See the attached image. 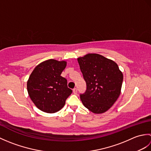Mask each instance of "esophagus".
<instances>
[{
	"label": "esophagus",
	"instance_id": "esophagus-1",
	"mask_svg": "<svg viewBox=\"0 0 151 151\" xmlns=\"http://www.w3.org/2000/svg\"><path fill=\"white\" fill-rule=\"evenodd\" d=\"M73 93L75 94V95L77 93V89H76V88H74L73 90Z\"/></svg>",
	"mask_w": 151,
	"mask_h": 151
}]
</instances>
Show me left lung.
I'll use <instances>...</instances> for the list:
<instances>
[{
	"label": "left lung",
	"mask_w": 151,
	"mask_h": 151,
	"mask_svg": "<svg viewBox=\"0 0 151 151\" xmlns=\"http://www.w3.org/2000/svg\"><path fill=\"white\" fill-rule=\"evenodd\" d=\"M77 60L87 84L81 95L82 104L93 113H104L119 97L123 73L114 61L99 54H88Z\"/></svg>",
	"instance_id": "8db88e82"
}]
</instances>
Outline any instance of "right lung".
<instances>
[{"instance_id": "right-lung-1", "label": "right lung", "mask_w": 151, "mask_h": 151, "mask_svg": "<svg viewBox=\"0 0 151 151\" xmlns=\"http://www.w3.org/2000/svg\"><path fill=\"white\" fill-rule=\"evenodd\" d=\"M67 65L66 61L50 59L35 67L27 81L30 99L40 110L53 114L58 111L72 93L67 88V80L61 73Z\"/></svg>"}]
</instances>
